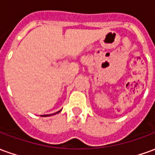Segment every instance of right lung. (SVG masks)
Listing matches in <instances>:
<instances>
[{"label": "right lung", "mask_w": 155, "mask_h": 155, "mask_svg": "<svg viewBox=\"0 0 155 155\" xmlns=\"http://www.w3.org/2000/svg\"><path fill=\"white\" fill-rule=\"evenodd\" d=\"M61 111V110L57 111L56 113H54V114H45V115H42V117H47V116H51V115H54V114H58V113H60Z\"/></svg>", "instance_id": "add662e5"}]
</instances>
